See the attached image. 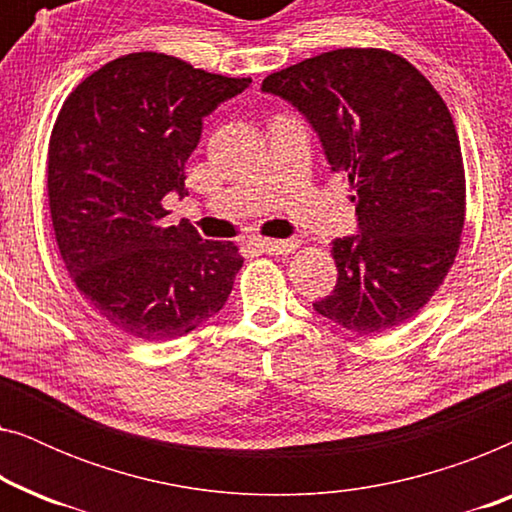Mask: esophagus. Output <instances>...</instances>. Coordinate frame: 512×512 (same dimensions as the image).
Segmentation results:
<instances>
[{
    "mask_svg": "<svg viewBox=\"0 0 512 512\" xmlns=\"http://www.w3.org/2000/svg\"><path fill=\"white\" fill-rule=\"evenodd\" d=\"M256 249H261L263 254H272V256H279V254H291L293 249H298V240H251Z\"/></svg>",
    "mask_w": 512,
    "mask_h": 512,
    "instance_id": "esophagus-1",
    "label": "esophagus"
}]
</instances>
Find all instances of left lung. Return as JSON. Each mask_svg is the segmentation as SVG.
<instances>
[{"label":"left lung","mask_w":512,"mask_h":512,"mask_svg":"<svg viewBox=\"0 0 512 512\" xmlns=\"http://www.w3.org/2000/svg\"><path fill=\"white\" fill-rule=\"evenodd\" d=\"M303 114L354 188L359 235L333 240L338 284L314 303L349 333L415 317L450 272L466 216L452 114L429 79L382 48H338L265 76Z\"/></svg>","instance_id":"8db88e82"}]
</instances>
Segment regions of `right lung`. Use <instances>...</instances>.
<instances>
[{
    "label": "right lung",
    "mask_w": 512,
    "mask_h": 512,
    "mask_svg": "<svg viewBox=\"0 0 512 512\" xmlns=\"http://www.w3.org/2000/svg\"><path fill=\"white\" fill-rule=\"evenodd\" d=\"M249 83L144 51L107 62L62 104L46 170L55 242L81 296L125 335L181 338L233 291L235 244L165 226L163 198L188 193L202 118Z\"/></svg>",
    "instance_id": "1"
}]
</instances>
